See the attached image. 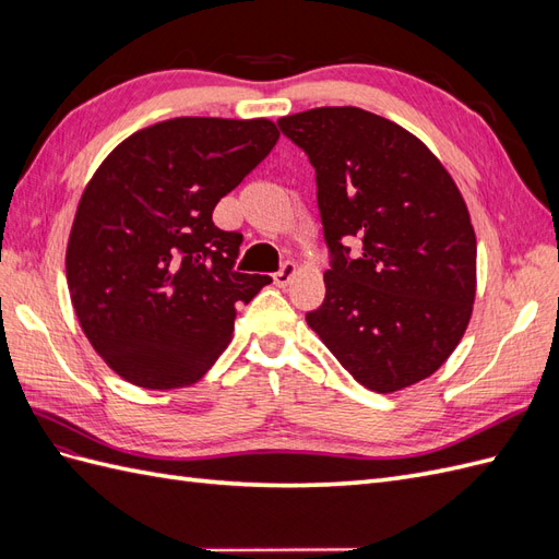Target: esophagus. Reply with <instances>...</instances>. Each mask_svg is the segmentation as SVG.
I'll return each mask as SVG.
<instances>
[{"label": "esophagus", "instance_id": "obj_1", "mask_svg": "<svg viewBox=\"0 0 559 559\" xmlns=\"http://www.w3.org/2000/svg\"><path fill=\"white\" fill-rule=\"evenodd\" d=\"M294 275H296V263L286 261V263L277 270V273L273 275V280H275L277 286H286V284H289V282L294 280Z\"/></svg>", "mask_w": 559, "mask_h": 559}]
</instances>
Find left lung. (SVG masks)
Returning a JSON list of instances; mask_svg holds the SVG:
<instances>
[{"mask_svg": "<svg viewBox=\"0 0 559 559\" xmlns=\"http://www.w3.org/2000/svg\"><path fill=\"white\" fill-rule=\"evenodd\" d=\"M277 126L314 167L331 259L308 326L378 394L429 378L460 345L476 298V233L456 183L415 134L359 107Z\"/></svg>", "mask_w": 559, "mask_h": 559, "instance_id": "1", "label": "left lung"}]
</instances>
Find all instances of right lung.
I'll return each mask as SVG.
<instances>
[{
    "instance_id": "obj_1",
    "label": "right lung",
    "mask_w": 559,
    "mask_h": 559,
    "mask_svg": "<svg viewBox=\"0 0 559 559\" xmlns=\"http://www.w3.org/2000/svg\"><path fill=\"white\" fill-rule=\"evenodd\" d=\"M280 140L267 118L181 116L130 134L81 195L67 242L79 324L123 380L177 389L207 373L235 308L267 275L235 273L242 233L212 222Z\"/></svg>"
}]
</instances>
